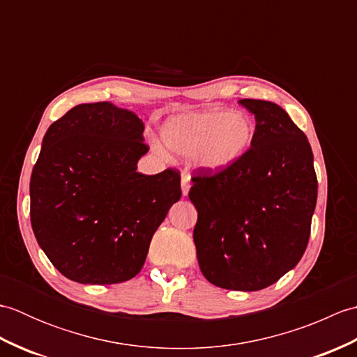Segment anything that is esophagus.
<instances>
[{"label":"esophagus","mask_w":357,"mask_h":357,"mask_svg":"<svg viewBox=\"0 0 357 357\" xmlns=\"http://www.w3.org/2000/svg\"><path fill=\"white\" fill-rule=\"evenodd\" d=\"M190 181H192V176L190 173H188L187 170H183V173H181V187H183V195L187 196L188 195V190H190Z\"/></svg>","instance_id":"esophagus-1"}]
</instances>
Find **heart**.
I'll return each instance as SVG.
<instances>
[{"instance_id":"heart-1","label":"heart","mask_w":357,"mask_h":357,"mask_svg":"<svg viewBox=\"0 0 357 357\" xmlns=\"http://www.w3.org/2000/svg\"><path fill=\"white\" fill-rule=\"evenodd\" d=\"M255 127L247 116L227 110L184 113L162 127L167 146L181 155H196L208 170L230 169L252 146Z\"/></svg>"}]
</instances>
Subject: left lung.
Wrapping results in <instances>:
<instances>
[{
	"mask_svg": "<svg viewBox=\"0 0 357 357\" xmlns=\"http://www.w3.org/2000/svg\"><path fill=\"white\" fill-rule=\"evenodd\" d=\"M256 128L252 147L230 169L198 167L188 198L198 210L196 255L208 282L257 291L304 255L317 198L313 151L278 104L241 100Z\"/></svg>",
	"mask_w": 357,
	"mask_h": 357,
	"instance_id": "left-lung-1",
	"label": "left lung"
}]
</instances>
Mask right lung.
<instances>
[{
  "mask_svg": "<svg viewBox=\"0 0 357 357\" xmlns=\"http://www.w3.org/2000/svg\"><path fill=\"white\" fill-rule=\"evenodd\" d=\"M144 123L110 102L79 104L44 135L30 178V222L61 275L118 284L141 271L151 236L181 195V173L136 172Z\"/></svg>",
  "mask_w": 357,
  "mask_h": 357,
  "instance_id": "add662e5",
  "label": "right lung"
}]
</instances>
